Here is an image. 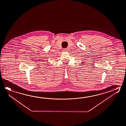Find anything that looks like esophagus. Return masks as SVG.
Here are the masks:
<instances>
[{
  "label": "esophagus",
  "instance_id": "obj_1",
  "mask_svg": "<svg viewBox=\"0 0 126 126\" xmlns=\"http://www.w3.org/2000/svg\"><path fill=\"white\" fill-rule=\"evenodd\" d=\"M63 51H67V48H64V49H63Z\"/></svg>",
  "mask_w": 126,
  "mask_h": 126
}]
</instances>
